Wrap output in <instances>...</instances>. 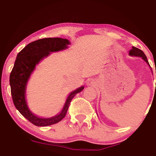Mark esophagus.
Masks as SVG:
<instances>
[{
  "label": "esophagus",
  "instance_id": "1",
  "mask_svg": "<svg viewBox=\"0 0 156 156\" xmlns=\"http://www.w3.org/2000/svg\"><path fill=\"white\" fill-rule=\"evenodd\" d=\"M87 85L89 86V87H95L97 85V82L96 80L94 79H89L87 80Z\"/></svg>",
  "mask_w": 156,
  "mask_h": 156
}]
</instances>
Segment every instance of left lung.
<instances>
[{
    "instance_id": "1",
    "label": "left lung",
    "mask_w": 156,
    "mask_h": 156,
    "mask_svg": "<svg viewBox=\"0 0 156 156\" xmlns=\"http://www.w3.org/2000/svg\"><path fill=\"white\" fill-rule=\"evenodd\" d=\"M128 54H129V55H130V56L141 57V58H142V59L148 64V66H150L149 62H148L147 58V56L145 55V54L144 53V52H143L142 51H141V50L139 49V48H137L136 47H132V49L130 50L129 53H128Z\"/></svg>"
}]
</instances>
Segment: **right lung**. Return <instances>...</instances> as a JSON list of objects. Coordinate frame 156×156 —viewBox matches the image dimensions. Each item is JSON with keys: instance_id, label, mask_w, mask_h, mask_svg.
Listing matches in <instances>:
<instances>
[{"instance_id": "add662e5", "label": "right lung", "mask_w": 156, "mask_h": 156, "mask_svg": "<svg viewBox=\"0 0 156 156\" xmlns=\"http://www.w3.org/2000/svg\"><path fill=\"white\" fill-rule=\"evenodd\" d=\"M70 42L63 38H44L32 42L17 54L15 65L9 77L12 100L16 108L28 121L36 126L45 127L58 122L65 117L71 101L84 87H78L68 94L63 108L59 113L51 117H41L30 110L26 100L28 82L37 65L51 53L67 49Z\"/></svg>"}]
</instances>
